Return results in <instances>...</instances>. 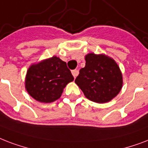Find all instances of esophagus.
Here are the masks:
<instances>
[{
    "label": "esophagus",
    "instance_id": "1",
    "mask_svg": "<svg viewBox=\"0 0 148 148\" xmlns=\"http://www.w3.org/2000/svg\"><path fill=\"white\" fill-rule=\"evenodd\" d=\"M72 74H73V75L74 76V78H75L78 75V74H79V71H78L77 69L73 70L72 71Z\"/></svg>",
    "mask_w": 148,
    "mask_h": 148
}]
</instances>
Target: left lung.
I'll return each mask as SVG.
<instances>
[{
	"mask_svg": "<svg viewBox=\"0 0 148 148\" xmlns=\"http://www.w3.org/2000/svg\"><path fill=\"white\" fill-rule=\"evenodd\" d=\"M86 66L80 69L75 82L91 101L105 103L116 97L123 86V75L113 58L104 54L89 53Z\"/></svg>",
	"mask_w": 148,
	"mask_h": 148,
	"instance_id": "8db88e82",
	"label": "left lung"
}]
</instances>
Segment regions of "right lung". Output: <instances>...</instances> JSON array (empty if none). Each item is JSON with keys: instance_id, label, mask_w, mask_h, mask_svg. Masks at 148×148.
Here are the masks:
<instances>
[{"instance_id": "right-lung-1", "label": "right lung", "mask_w": 148, "mask_h": 148, "mask_svg": "<svg viewBox=\"0 0 148 148\" xmlns=\"http://www.w3.org/2000/svg\"><path fill=\"white\" fill-rule=\"evenodd\" d=\"M73 80L66 62L52 56L29 66L25 76V90L35 100L49 103L59 99L66 85Z\"/></svg>"}]
</instances>
